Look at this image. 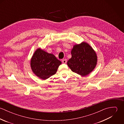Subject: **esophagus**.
<instances>
[{
	"label": "esophagus",
	"instance_id": "1",
	"mask_svg": "<svg viewBox=\"0 0 124 124\" xmlns=\"http://www.w3.org/2000/svg\"><path fill=\"white\" fill-rule=\"evenodd\" d=\"M62 62L63 63L65 64L67 62V60L66 59H63V60H62Z\"/></svg>",
	"mask_w": 124,
	"mask_h": 124
}]
</instances>
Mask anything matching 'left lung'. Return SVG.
<instances>
[{"instance_id":"obj_1","label":"left lung","mask_w":124,"mask_h":124,"mask_svg":"<svg viewBox=\"0 0 124 124\" xmlns=\"http://www.w3.org/2000/svg\"><path fill=\"white\" fill-rule=\"evenodd\" d=\"M71 54V57L67 62V65L73 72L85 76L95 68L97 57L88 43L83 42L74 45Z\"/></svg>"}]
</instances>
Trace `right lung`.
<instances>
[{
  "mask_svg": "<svg viewBox=\"0 0 124 124\" xmlns=\"http://www.w3.org/2000/svg\"><path fill=\"white\" fill-rule=\"evenodd\" d=\"M62 62L51 53L39 48L36 50L31 61L33 73L39 78L46 80L56 73Z\"/></svg>",
  "mask_w": 124,
  "mask_h": 124,
  "instance_id": "add662e5",
  "label": "right lung"
}]
</instances>
